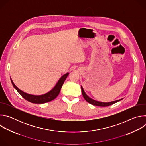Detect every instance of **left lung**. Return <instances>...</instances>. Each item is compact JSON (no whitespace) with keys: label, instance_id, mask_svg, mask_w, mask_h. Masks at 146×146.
I'll return each instance as SVG.
<instances>
[{"label":"left lung","instance_id":"8db88e82","mask_svg":"<svg viewBox=\"0 0 146 146\" xmlns=\"http://www.w3.org/2000/svg\"><path fill=\"white\" fill-rule=\"evenodd\" d=\"M81 91H82V96H83V97H84V98L86 99V100L87 102H88V103H90L92 104V105H95V106H102V107H106V106H110V105H113V104H114V103H117V102H119V101H120L122 99H119V100H117L112 101V102H99V101L94 100V99H91V98H90V97L86 94V92H84V89H83L82 87L81 86Z\"/></svg>","mask_w":146,"mask_h":146}]
</instances>
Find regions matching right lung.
Instances as JSON below:
<instances>
[{
  "mask_svg": "<svg viewBox=\"0 0 146 146\" xmlns=\"http://www.w3.org/2000/svg\"><path fill=\"white\" fill-rule=\"evenodd\" d=\"M69 73H67L65 74L64 75L62 76L60 79L58 80V82L56 83V84L55 86L49 92L47 93L43 94V95H31L27 94L26 92H23L21 90H19L13 82V80L10 78L13 87L19 93V94L21 95L25 99L33 103H38V104H41V103H44L48 102H50L52 100H54L55 98L57 97V96L59 95L60 89L62 88V85L64 84V81H65L66 78L69 75Z\"/></svg>",
  "mask_w": 146,
  "mask_h": 146,
  "instance_id": "add662e5",
  "label": "right lung"
}]
</instances>
